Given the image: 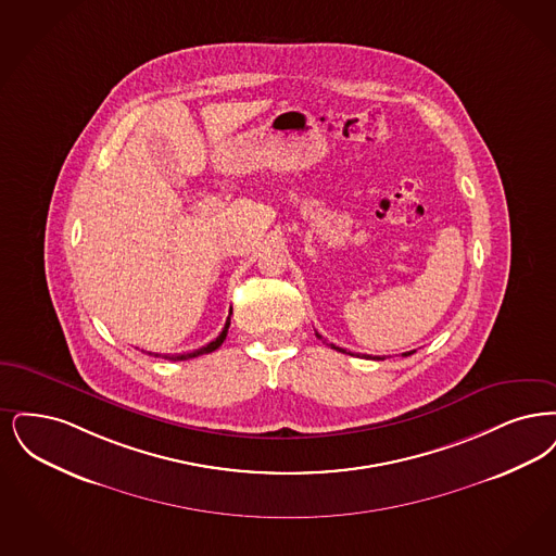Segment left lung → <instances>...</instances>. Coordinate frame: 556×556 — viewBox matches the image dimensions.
<instances>
[{
  "mask_svg": "<svg viewBox=\"0 0 556 556\" xmlns=\"http://www.w3.org/2000/svg\"><path fill=\"white\" fill-rule=\"evenodd\" d=\"M317 339L321 340V337H319V334H317ZM330 346H332V349H337V351H339V353H346V351H344V349H340V346H337V344H330ZM410 353H413V351H410ZM410 353H405V357H407V355H410ZM349 355H353V353H349ZM376 359H380V357H376Z\"/></svg>",
  "mask_w": 556,
  "mask_h": 556,
  "instance_id": "1",
  "label": "left lung"
}]
</instances>
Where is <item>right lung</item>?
<instances>
[{
  "label": "right lung",
  "mask_w": 556,
  "mask_h": 556,
  "mask_svg": "<svg viewBox=\"0 0 556 556\" xmlns=\"http://www.w3.org/2000/svg\"><path fill=\"white\" fill-rule=\"evenodd\" d=\"M228 326H230V317H228V321H226L224 330L219 332V337H217L216 340H212L210 344H205V346L197 349V351H193V353H187V355H164V359H172V362H185V359H193V357H199V355H207V353H214L216 349L222 346V342L226 340V334H228ZM155 357H160V355H155Z\"/></svg>",
  "instance_id": "obj_1"
}]
</instances>
